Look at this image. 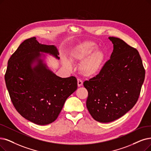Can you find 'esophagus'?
Segmentation results:
<instances>
[{"label":"esophagus","mask_w":151,"mask_h":151,"mask_svg":"<svg viewBox=\"0 0 151 151\" xmlns=\"http://www.w3.org/2000/svg\"><path fill=\"white\" fill-rule=\"evenodd\" d=\"M82 84H83V81L80 79H77V86H78V87L82 86Z\"/></svg>","instance_id":"34e87169"}]
</instances>
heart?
Instances as JSON below:
<instances>
[{
    "label": "heart",
    "instance_id": "obj_1",
    "mask_svg": "<svg viewBox=\"0 0 151 151\" xmlns=\"http://www.w3.org/2000/svg\"><path fill=\"white\" fill-rule=\"evenodd\" d=\"M96 50L97 45L95 43L87 41L76 46L70 54L71 61H82L79 70L84 76H96L102 68L105 60L104 54L101 51ZM63 63L66 67L70 68V63L66 58H63Z\"/></svg>",
    "mask_w": 151,
    "mask_h": 151
}]
</instances>
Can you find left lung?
Masks as SVG:
<instances>
[{"label":"left lung","mask_w":151,"mask_h":151,"mask_svg":"<svg viewBox=\"0 0 151 151\" xmlns=\"http://www.w3.org/2000/svg\"><path fill=\"white\" fill-rule=\"evenodd\" d=\"M108 38L113 44L110 59L99 74L83 82L88 91V111L101 123L114 121L135 105L145 78L138 51L122 39Z\"/></svg>","instance_id":"left-lung-1"}]
</instances>
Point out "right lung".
Masks as SVG:
<instances>
[{"instance_id": "obj_1", "label": "right lung", "mask_w": 151, "mask_h": 151, "mask_svg": "<svg viewBox=\"0 0 151 151\" xmlns=\"http://www.w3.org/2000/svg\"><path fill=\"white\" fill-rule=\"evenodd\" d=\"M40 52L59 59L54 45L28 38L10 58L5 81L17 111L29 122L45 125L57 119L66 99L77 90V81L74 76L58 77L47 69ZM35 62L37 65L32 68Z\"/></svg>"}]
</instances>
